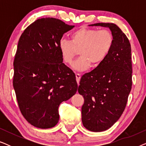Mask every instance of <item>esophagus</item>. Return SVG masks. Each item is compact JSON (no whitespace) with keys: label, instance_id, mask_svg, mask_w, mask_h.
<instances>
[{"label":"esophagus","instance_id":"1","mask_svg":"<svg viewBox=\"0 0 146 146\" xmlns=\"http://www.w3.org/2000/svg\"><path fill=\"white\" fill-rule=\"evenodd\" d=\"M76 82L78 83V84L79 85V82H80V80L81 78V75L80 74H76Z\"/></svg>","mask_w":146,"mask_h":146}]
</instances>
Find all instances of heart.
<instances>
[{
    "label": "heart",
    "instance_id": "obj_1",
    "mask_svg": "<svg viewBox=\"0 0 146 146\" xmlns=\"http://www.w3.org/2000/svg\"><path fill=\"white\" fill-rule=\"evenodd\" d=\"M113 36L107 29L98 30L90 28H80L71 33L70 41L62 40L59 50L63 62L72 65L78 54L80 57L73 64L79 71L88 68L92 64L97 66L102 62L110 52L113 44Z\"/></svg>",
    "mask_w": 146,
    "mask_h": 146
}]
</instances>
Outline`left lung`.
I'll return each mask as SVG.
<instances>
[{
    "instance_id": "left-lung-1",
    "label": "left lung",
    "mask_w": 146,
    "mask_h": 146,
    "mask_svg": "<svg viewBox=\"0 0 146 146\" xmlns=\"http://www.w3.org/2000/svg\"><path fill=\"white\" fill-rule=\"evenodd\" d=\"M90 26L109 28L114 39L106 58L94 70L82 76L78 90L84 99L82 107L84 126L92 131H102L118 120L126 106L132 86L131 45L115 24Z\"/></svg>"
}]
</instances>
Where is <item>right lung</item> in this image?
Returning <instances> with one entry per match:
<instances>
[{
  "instance_id": "right-lung-1",
  "label": "right lung",
  "mask_w": 146,
  "mask_h": 146,
  "mask_svg": "<svg viewBox=\"0 0 146 146\" xmlns=\"http://www.w3.org/2000/svg\"><path fill=\"white\" fill-rule=\"evenodd\" d=\"M74 26L42 18L20 37L14 60L13 87L20 110L29 123L42 129L58 122L61 102L76 92V76L62 62L59 44Z\"/></svg>"
}]
</instances>
